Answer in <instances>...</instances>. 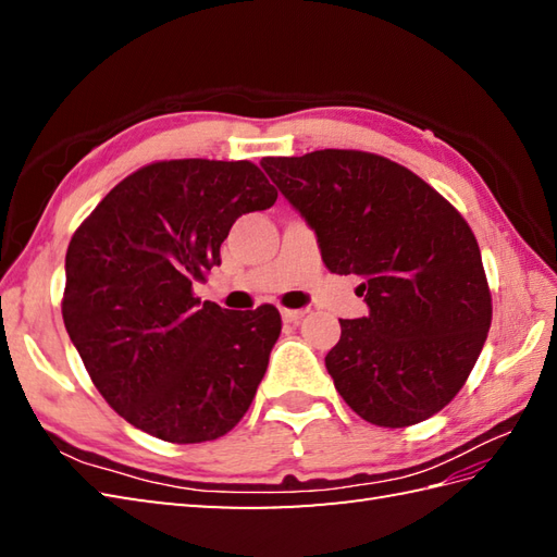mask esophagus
I'll return each mask as SVG.
<instances>
[{
    "label": "esophagus",
    "instance_id": "esophagus-1",
    "mask_svg": "<svg viewBox=\"0 0 557 557\" xmlns=\"http://www.w3.org/2000/svg\"><path fill=\"white\" fill-rule=\"evenodd\" d=\"M304 318V311H294V309H282V321L289 325H297Z\"/></svg>",
    "mask_w": 557,
    "mask_h": 557
}]
</instances>
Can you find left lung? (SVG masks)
Returning <instances> with one entry per match:
<instances>
[{"label":"left lung","instance_id":"1","mask_svg":"<svg viewBox=\"0 0 557 557\" xmlns=\"http://www.w3.org/2000/svg\"><path fill=\"white\" fill-rule=\"evenodd\" d=\"M260 164L315 230L327 270L361 277L369 315L339 321L325 357L342 399L383 429L431 419L467 383L493 318L467 220L375 152L325 148Z\"/></svg>","mask_w":557,"mask_h":557}]
</instances>
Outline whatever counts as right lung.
<instances>
[{
  "label": "right lung",
  "mask_w": 557,
  "mask_h": 557,
  "mask_svg": "<svg viewBox=\"0 0 557 557\" xmlns=\"http://www.w3.org/2000/svg\"><path fill=\"white\" fill-rule=\"evenodd\" d=\"M275 200L248 160H160L116 184L71 236L66 333L98 393L136 429L206 443L251 407L280 311L200 304L194 285L220 265L236 218Z\"/></svg>",
  "instance_id": "obj_1"
}]
</instances>
